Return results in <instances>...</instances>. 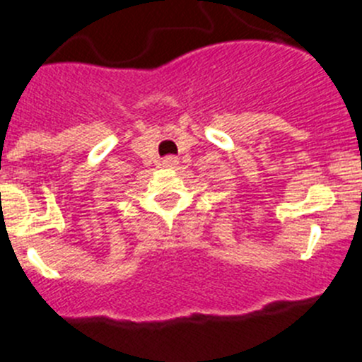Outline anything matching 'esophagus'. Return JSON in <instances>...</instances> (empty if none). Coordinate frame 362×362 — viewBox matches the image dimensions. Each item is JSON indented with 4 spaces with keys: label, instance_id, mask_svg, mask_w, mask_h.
Listing matches in <instances>:
<instances>
[{
    "label": "esophagus",
    "instance_id": "esophagus-1",
    "mask_svg": "<svg viewBox=\"0 0 362 362\" xmlns=\"http://www.w3.org/2000/svg\"><path fill=\"white\" fill-rule=\"evenodd\" d=\"M180 165V160L176 158V156H165V158H163V167H170V169H176V167Z\"/></svg>",
    "mask_w": 362,
    "mask_h": 362
}]
</instances>
